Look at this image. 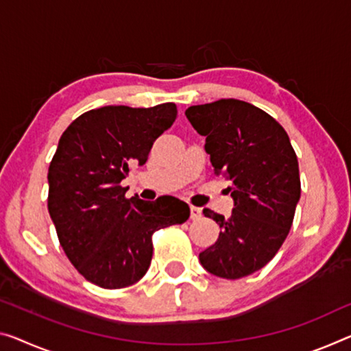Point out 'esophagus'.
Listing matches in <instances>:
<instances>
[{
    "mask_svg": "<svg viewBox=\"0 0 351 351\" xmlns=\"http://www.w3.org/2000/svg\"><path fill=\"white\" fill-rule=\"evenodd\" d=\"M202 217V212H201V208L199 207H190V218L191 219H199Z\"/></svg>",
    "mask_w": 351,
    "mask_h": 351,
    "instance_id": "34e87169",
    "label": "esophagus"
}]
</instances>
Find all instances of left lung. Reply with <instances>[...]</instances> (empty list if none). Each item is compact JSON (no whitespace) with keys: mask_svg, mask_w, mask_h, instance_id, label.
<instances>
[{"mask_svg":"<svg viewBox=\"0 0 351 351\" xmlns=\"http://www.w3.org/2000/svg\"><path fill=\"white\" fill-rule=\"evenodd\" d=\"M185 116L206 136L215 176L230 182L228 191L234 199L229 219L204 208L221 232L199 261L218 278H245L276 256L292 228L301 194L295 150L271 116L243 100L194 105Z\"/></svg>","mask_w":351,"mask_h":351,"instance_id":"left-lung-1","label":"left lung"}]
</instances>
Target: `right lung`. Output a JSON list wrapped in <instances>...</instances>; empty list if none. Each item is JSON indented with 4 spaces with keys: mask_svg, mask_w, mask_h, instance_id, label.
<instances>
[{
    "mask_svg": "<svg viewBox=\"0 0 351 351\" xmlns=\"http://www.w3.org/2000/svg\"><path fill=\"white\" fill-rule=\"evenodd\" d=\"M176 117L174 104L101 106L77 117L59 139L48 168V212L69 261L99 287L138 282L152 261L154 232L190 218L180 199H127L121 185Z\"/></svg>",
    "mask_w": 351,
    "mask_h": 351,
    "instance_id": "1",
    "label": "right lung"
}]
</instances>
